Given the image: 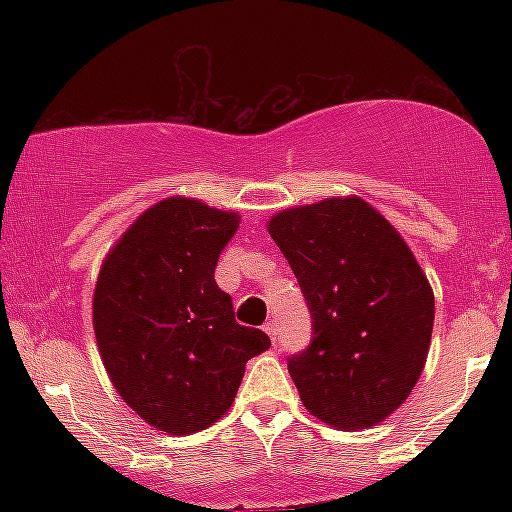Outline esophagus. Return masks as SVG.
Segmentation results:
<instances>
[{
	"instance_id": "1",
	"label": "esophagus",
	"mask_w": 512,
	"mask_h": 512,
	"mask_svg": "<svg viewBox=\"0 0 512 512\" xmlns=\"http://www.w3.org/2000/svg\"><path fill=\"white\" fill-rule=\"evenodd\" d=\"M264 332L272 337V342H276V334H279V327H276V320H267L264 322Z\"/></svg>"
}]
</instances>
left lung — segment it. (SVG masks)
Wrapping results in <instances>:
<instances>
[{
    "label": "left lung",
    "mask_w": 512,
    "mask_h": 512,
    "mask_svg": "<svg viewBox=\"0 0 512 512\" xmlns=\"http://www.w3.org/2000/svg\"><path fill=\"white\" fill-rule=\"evenodd\" d=\"M269 236L289 260L313 342L289 358L305 409L344 431L380 424L414 390L433 291L402 236L358 197L286 209Z\"/></svg>",
    "instance_id": "1"
}]
</instances>
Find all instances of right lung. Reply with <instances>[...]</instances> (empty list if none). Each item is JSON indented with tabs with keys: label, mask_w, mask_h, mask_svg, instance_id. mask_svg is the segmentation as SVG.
Segmentation results:
<instances>
[{
	"label": "right lung",
	"mask_w": 512,
	"mask_h": 512,
	"mask_svg": "<svg viewBox=\"0 0 512 512\" xmlns=\"http://www.w3.org/2000/svg\"><path fill=\"white\" fill-rule=\"evenodd\" d=\"M238 214L170 197L146 209L105 257L93 330L120 397L158 431L185 436L233 404L245 363L269 337L236 322L214 279Z\"/></svg>",
	"instance_id": "right-lung-1"
}]
</instances>
